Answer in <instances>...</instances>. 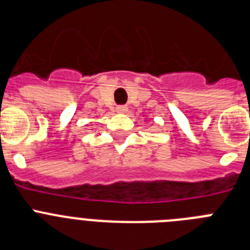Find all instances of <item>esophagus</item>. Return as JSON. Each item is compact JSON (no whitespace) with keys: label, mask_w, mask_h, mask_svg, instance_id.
<instances>
[{"label":"esophagus","mask_w":250,"mask_h":250,"mask_svg":"<svg viewBox=\"0 0 250 250\" xmlns=\"http://www.w3.org/2000/svg\"><path fill=\"white\" fill-rule=\"evenodd\" d=\"M126 111H127V107L125 105L116 106V112H119V114H125Z\"/></svg>","instance_id":"esophagus-1"}]
</instances>
